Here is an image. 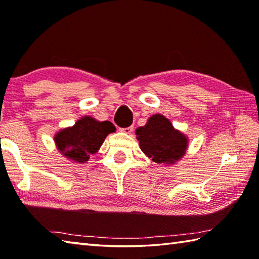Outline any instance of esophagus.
<instances>
[{
    "mask_svg": "<svg viewBox=\"0 0 259 259\" xmlns=\"http://www.w3.org/2000/svg\"><path fill=\"white\" fill-rule=\"evenodd\" d=\"M120 131H121V133H123V134L130 135V134L133 133V131H134V126H133V125H130V126H128V128H121V129H120Z\"/></svg>",
    "mask_w": 259,
    "mask_h": 259,
    "instance_id": "esophagus-1",
    "label": "esophagus"
}]
</instances>
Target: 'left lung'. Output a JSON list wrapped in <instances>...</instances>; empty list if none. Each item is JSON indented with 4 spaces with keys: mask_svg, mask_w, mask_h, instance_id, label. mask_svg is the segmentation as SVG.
Returning a JSON list of instances; mask_svg holds the SVG:
<instances>
[{
    "mask_svg": "<svg viewBox=\"0 0 259 259\" xmlns=\"http://www.w3.org/2000/svg\"><path fill=\"white\" fill-rule=\"evenodd\" d=\"M136 136L142 152L156 163L171 166L181 160L188 149V137L159 113L151 115L145 125L137 128Z\"/></svg>",
    "mask_w": 259,
    "mask_h": 259,
    "instance_id": "obj_1",
    "label": "left lung"
}]
</instances>
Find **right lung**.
<instances>
[{"instance_id": "1", "label": "right lung", "mask_w": 259, "mask_h": 259, "mask_svg": "<svg viewBox=\"0 0 259 259\" xmlns=\"http://www.w3.org/2000/svg\"><path fill=\"white\" fill-rule=\"evenodd\" d=\"M115 131L110 121H99L90 115L81 117L72 126L59 130L54 144L61 155L75 163H85L100 149L109 134Z\"/></svg>"}]
</instances>
